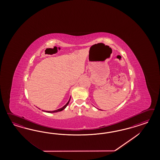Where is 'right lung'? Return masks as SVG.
I'll list each match as a JSON object with an SVG mask.
<instances>
[{
  "instance_id": "1",
  "label": "right lung",
  "mask_w": 160,
  "mask_h": 160,
  "mask_svg": "<svg viewBox=\"0 0 160 160\" xmlns=\"http://www.w3.org/2000/svg\"><path fill=\"white\" fill-rule=\"evenodd\" d=\"M70 99H69V100L68 101V102L66 104V105H64L63 107H62V108H59L58 110H54V111H44V110H43V112H49V113H52V112H61V111H62L66 107L68 106V103H69V102H70Z\"/></svg>"
}]
</instances>
